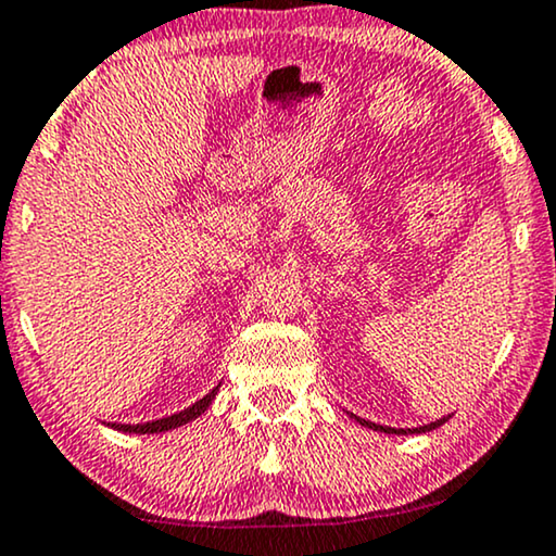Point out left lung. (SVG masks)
Segmentation results:
<instances>
[{"label": "left lung", "instance_id": "8db88e82", "mask_svg": "<svg viewBox=\"0 0 556 556\" xmlns=\"http://www.w3.org/2000/svg\"><path fill=\"white\" fill-rule=\"evenodd\" d=\"M348 415H351L353 420L358 422V425H363V428L376 430V433H389V435H420V433H430V430L441 428L443 422H448V420H451V415H445V417H441V420H435V422L420 425V428H389V425H376V422H371V420H363V417L353 415V413H348Z\"/></svg>", "mask_w": 556, "mask_h": 556}]
</instances>
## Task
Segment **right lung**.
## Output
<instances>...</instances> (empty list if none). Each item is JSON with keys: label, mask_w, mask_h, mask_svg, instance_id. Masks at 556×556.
I'll list each match as a JSON object with an SVG mask.
<instances>
[{"label": "right lung", "mask_w": 556, "mask_h": 556, "mask_svg": "<svg viewBox=\"0 0 556 556\" xmlns=\"http://www.w3.org/2000/svg\"><path fill=\"white\" fill-rule=\"evenodd\" d=\"M218 387H222V383H218ZM218 387H214L211 389L208 394L203 396V400H198L195 404H190V407H185L182 413H175V415H169V417H160V420H152V422H136V425H126V422H105L108 428H113V430H121V433H136V435H152V433H167V430H175V428H180V425H188V422H193L195 417H201L205 409L211 407V402L216 400V392H218Z\"/></svg>", "instance_id": "add662e5"}]
</instances>
